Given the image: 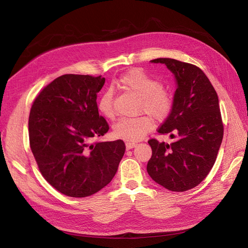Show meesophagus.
<instances>
[{
    "label": "esophagus",
    "mask_w": 248,
    "mask_h": 248,
    "mask_svg": "<svg viewBox=\"0 0 248 248\" xmlns=\"http://www.w3.org/2000/svg\"><path fill=\"white\" fill-rule=\"evenodd\" d=\"M136 146H137L136 142H130V141H127V142H126V149H127V150H130V149L134 148Z\"/></svg>",
    "instance_id": "1"
}]
</instances>
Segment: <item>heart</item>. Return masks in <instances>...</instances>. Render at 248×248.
Listing matches in <instances>:
<instances>
[{"label":"heart","instance_id":"heart-1","mask_svg":"<svg viewBox=\"0 0 248 248\" xmlns=\"http://www.w3.org/2000/svg\"><path fill=\"white\" fill-rule=\"evenodd\" d=\"M118 85L140 97V110L146 111L157 121H163L170 114L172 108L170 93L160 87V82L155 78L142 69L134 68L127 71L118 79ZM112 99V93L108 90L99 96L97 101V108L108 119H112L115 116ZM152 128V119L144 115L137 118L120 119L112 127V134L117 139L138 141L144 139Z\"/></svg>","mask_w":248,"mask_h":248}]
</instances>
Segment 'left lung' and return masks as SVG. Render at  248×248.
I'll return each instance as SVG.
<instances>
[{"label": "left lung", "instance_id": "left-lung-1", "mask_svg": "<svg viewBox=\"0 0 248 248\" xmlns=\"http://www.w3.org/2000/svg\"><path fill=\"white\" fill-rule=\"evenodd\" d=\"M151 62L167 66L174 74L177 89L170 114L158 129L174 141H148L152 156L147 171L164 188L186 191L207 177L220 148L223 125L218 96L199 67L170 58Z\"/></svg>", "mask_w": 248, "mask_h": 248}]
</instances>
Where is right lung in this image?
<instances>
[{
	"label": "right lung",
	"mask_w": 248,
	"mask_h": 248,
	"mask_svg": "<svg viewBox=\"0 0 248 248\" xmlns=\"http://www.w3.org/2000/svg\"><path fill=\"white\" fill-rule=\"evenodd\" d=\"M106 78L65 74L36 97L29 117L30 146L46 181L72 198L107 186L125 153L121 140L94 142L109 127L99 116L97 93Z\"/></svg>",
	"instance_id": "right-lung-1"
}]
</instances>
